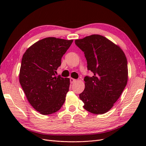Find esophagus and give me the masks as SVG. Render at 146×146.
Wrapping results in <instances>:
<instances>
[{
	"label": "esophagus",
	"mask_w": 146,
	"mask_h": 146,
	"mask_svg": "<svg viewBox=\"0 0 146 146\" xmlns=\"http://www.w3.org/2000/svg\"><path fill=\"white\" fill-rule=\"evenodd\" d=\"M76 81H77L76 79H74L73 78H70V83H74V82H76Z\"/></svg>",
	"instance_id": "1"
}]
</instances>
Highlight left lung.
I'll use <instances>...</instances> for the list:
<instances>
[{
  "label": "left lung",
  "mask_w": 146,
  "mask_h": 146,
  "mask_svg": "<svg viewBox=\"0 0 146 146\" xmlns=\"http://www.w3.org/2000/svg\"><path fill=\"white\" fill-rule=\"evenodd\" d=\"M76 44L84 52L88 69L93 76L84 78L85 88L79 95L83 108L96 114L108 112L127 85V60L118 45L100 35L76 39Z\"/></svg>",
  "instance_id": "8db88e82"
}]
</instances>
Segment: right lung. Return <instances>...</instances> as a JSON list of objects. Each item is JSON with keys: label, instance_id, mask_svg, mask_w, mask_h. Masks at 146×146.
Returning a JSON list of instances; mask_svg holds the SVG:
<instances>
[{"label": "right lung", "instance_id": "right-lung-1", "mask_svg": "<svg viewBox=\"0 0 146 146\" xmlns=\"http://www.w3.org/2000/svg\"><path fill=\"white\" fill-rule=\"evenodd\" d=\"M72 42L46 38L34 43L23 55L19 82L29 102L43 115L58 111L64 102L70 79L56 77L55 72Z\"/></svg>", "mask_w": 146, "mask_h": 146}]
</instances>
